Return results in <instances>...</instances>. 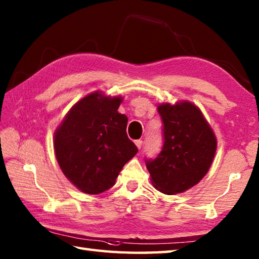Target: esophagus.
Masks as SVG:
<instances>
[{
    "instance_id": "1",
    "label": "esophagus",
    "mask_w": 259,
    "mask_h": 259,
    "mask_svg": "<svg viewBox=\"0 0 259 259\" xmlns=\"http://www.w3.org/2000/svg\"><path fill=\"white\" fill-rule=\"evenodd\" d=\"M135 144L137 147H138V149H140V148L142 147V140H136Z\"/></svg>"
}]
</instances>
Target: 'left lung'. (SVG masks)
<instances>
[{
    "instance_id": "obj_1",
    "label": "left lung",
    "mask_w": 259,
    "mask_h": 259,
    "mask_svg": "<svg viewBox=\"0 0 259 259\" xmlns=\"http://www.w3.org/2000/svg\"><path fill=\"white\" fill-rule=\"evenodd\" d=\"M163 147L153 160H146L156 189L176 195L205 177L217 149V139L200 109L189 101L161 103Z\"/></svg>"
}]
</instances>
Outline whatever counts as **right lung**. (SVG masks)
<instances>
[{
  "mask_svg": "<svg viewBox=\"0 0 259 259\" xmlns=\"http://www.w3.org/2000/svg\"><path fill=\"white\" fill-rule=\"evenodd\" d=\"M122 101L120 96L92 92L69 110L54 133L59 166L84 194L111 188L121 169L138 152L126 136L128 118L118 111Z\"/></svg>",
  "mask_w": 259,
  "mask_h": 259,
  "instance_id": "add662e5",
  "label": "right lung"
}]
</instances>
